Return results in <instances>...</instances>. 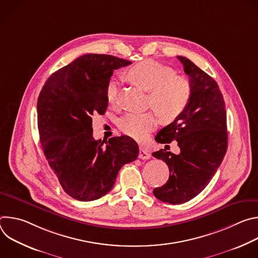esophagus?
<instances>
[{"instance_id": "obj_1", "label": "esophagus", "mask_w": 258, "mask_h": 258, "mask_svg": "<svg viewBox=\"0 0 258 258\" xmlns=\"http://www.w3.org/2000/svg\"><path fill=\"white\" fill-rule=\"evenodd\" d=\"M151 157V155H150V153L148 152V151H147V150H145L144 148H143V147H141V148H140V153H139V158L140 159H149Z\"/></svg>"}]
</instances>
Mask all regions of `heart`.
Returning a JSON list of instances; mask_svg holds the SVG:
<instances>
[{
    "label": "heart",
    "mask_w": 258,
    "mask_h": 258,
    "mask_svg": "<svg viewBox=\"0 0 258 258\" xmlns=\"http://www.w3.org/2000/svg\"><path fill=\"white\" fill-rule=\"evenodd\" d=\"M126 77L132 83L149 92L148 106L155 110L164 122L176 119L190 101L189 82L182 77L173 76L171 68L154 60H145L135 64L127 70ZM117 91L115 82L108 84L106 97L110 104L115 103ZM156 114L153 111L128 113L119 120V128L126 136L143 141L157 126L158 117Z\"/></svg>",
    "instance_id": "obj_1"
}]
</instances>
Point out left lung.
<instances>
[{"label":"left lung","instance_id":"8db88e82","mask_svg":"<svg viewBox=\"0 0 258 258\" xmlns=\"http://www.w3.org/2000/svg\"><path fill=\"white\" fill-rule=\"evenodd\" d=\"M177 59L190 78L191 98L182 113L158 132L155 141L169 144L175 140L180 153L161 149L152 154L169 168L168 180L153 194L170 204L188 202L201 193L228 148L226 105L216 82L186 57Z\"/></svg>","mask_w":258,"mask_h":258}]
</instances>
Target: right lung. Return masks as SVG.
<instances>
[{"mask_svg": "<svg viewBox=\"0 0 258 258\" xmlns=\"http://www.w3.org/2000/svg\"><path fill=\"white\" fill-rule=\"evenodd\" d=\"M131 63L111 55L86 54L54 72L40 93L42 148L63 190L73 199L93 201L105 196L119 169L139 155L131 137L96 141L92 127V116L106 112V89L113 70Z\"/></svg>", "mask_w": 258, "mask_h": 258, "instance_id": "obj_1", "label": "right lung"}]
</instances>
